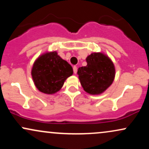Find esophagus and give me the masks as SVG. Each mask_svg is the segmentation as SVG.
<instances>
[{
  "label": "esophagus",
  "mask_w": 149,
  "mask_h": 149,
  "mask_svg": "<svg viewBox=\"0 0 149 149\" xmlns=\"http://www.w3.org/2000/svg\"><path fill=\"white\" fill-rule=\"evenodd\" d=\"M73 73H75V74H76L77 73V67L76 66H73Z\"/></svg>",
  "instance_id": "34e87169"
}]
</instances>
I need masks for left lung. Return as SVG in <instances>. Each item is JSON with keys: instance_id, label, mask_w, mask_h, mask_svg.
Listing matches in <instances>:
<instances>
[{"instance_id": "1", "label": "left lung", "mask_w": 149, "mask_h": 149, "mask_svg": "<svg viewBox=\"0 0 149 149\" xmlns=\"http://www.w3.org/2000/svg\"><path fill=\"white\" fill-rule=\"evenodd\" d=\"M86 61V66L78 69L80 84L87 93L101 95L111 85L115 78L113 62L104 52H92L87 57Z\"/></svg>"}]
</instances>
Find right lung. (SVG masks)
Here are the masks:
<instances>
[{"label":"right lung","mask_w":149,"mask_h":149,"mask_svg":"<svg viewBox=\"0 0 149 149\" xmlns=\"http://www.w3.org/2000/svg\"><path fill=\"white\" fill-rule=\"evenodd\" d=\"M73 73L72 66L58 55L57 51L42 53L34 61L31 69L34 85L39 91L47 95L59 92Z\"/></svg>","instance_id":"obj_1"}]
</instances>
